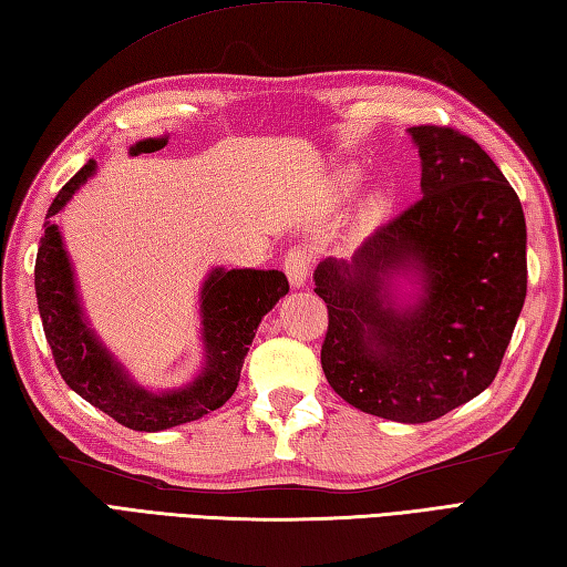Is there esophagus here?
I'll list each match as a JSON object with an SVG mask.
<instances>
[{
  "label": "esophagus",
  "mask_w": 567,
  "mask_h": 567,
  "mask_svg": "<svg viewBox=\"0 0 567 567\" xmlns=\"http://www.w3.org/2000/svg\"><path fill=\"white\" fill-rule=\"evenodd\" d=\"M282 270L287 275V280L292 282V287H305L307 285V277H309V270H311L309 252L305 248L287 250L285 262H282Z\"/></svg>",
  "instance_id": "1"
}]
</instances>
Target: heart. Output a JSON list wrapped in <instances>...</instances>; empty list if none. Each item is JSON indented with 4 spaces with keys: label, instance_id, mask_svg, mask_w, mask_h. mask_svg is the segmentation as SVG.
I'll return each mask as SVG.
<instances>
[{
    "label": "heart",
    "instance_id": "1",
    "mask_svg": "<svg viewBox=\"0 0 567 567\" xmlns=\"http://www.w3.org/2000/svg\"><path fill=\"white\" fill-rule=\"evenodd\" d=\"M355 187H358V175L348 173L343 189L348 192V195H351ZM384 214H388V199H384V195H370L363 204V212H360V226H363V228L375 226Z\"/></svg>",
    "mask_w": 567,
    "mask_h": 567
}]
</instances>
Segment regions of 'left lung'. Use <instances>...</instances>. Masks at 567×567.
I'll list each match as a JSON object with an SVG mask.
<instances>
[{"instance_id": "left-lung-1", "label": "left lung", "mask_w": 567, "mask_h": 567, "mask_svg": "<svg viewBox=\"0 0 567 567\" xmlns=\"http://www.w3.org/2000/svg\"><path fill=\"white\" fill-rule=\"evenodd\" d=\"M421 197L365 238L351 260L327 258L321 368L365 414L426 424L497 378L526 299L522 202L495 161L451 126H412ZM396 276L420 295L402 303Z\"/></svg>"}]
</instances>
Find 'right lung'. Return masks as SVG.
<instances>
[{"instance_id":"1","label":"right lung","mask_w":567,"mask_h":567,"mask_svg":"<svg viewBox=\"0 0 567 567\" xmlns=\"http://www.w3.org/2000/svg\"><path fill=\"white\" fill-rule=\"evenodd\" d=\"M97 173L90 161L58 192L45 214V231L35 256V297L55 368L68 388L118 424L134 431H163L202 419L226 404L238 388L248 346L260 319L285 297L290 285L280 270L214 268L202 285L204 368L195 382L173 392H151L128 378L82 315L75 272L53 216Z\"/></svg>"}]
</instances>
